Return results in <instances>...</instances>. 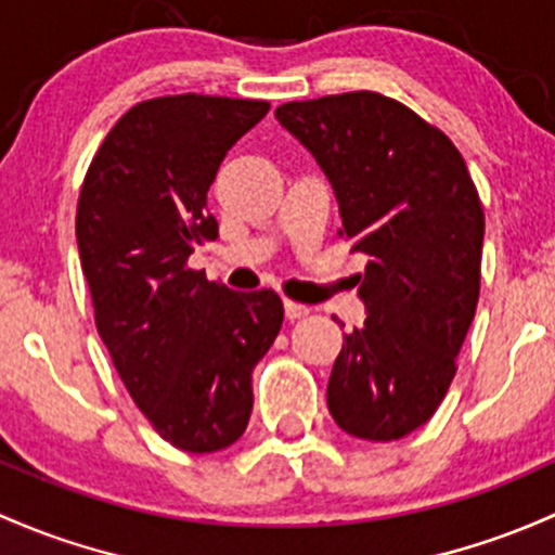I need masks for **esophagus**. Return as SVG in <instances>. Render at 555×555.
<instances>
[{
  "instance_id": "1",
  "label": "esophagus",
  "mask_w": 555,
  "mask_h": 555,
  "mask_svg": "<svg viewBox=\"0 0 555 555\" xmlns=\"http://www.w3.org/2000/svg\"><path fill=\"white\" fill-rule=\"evenodd\" d=\"M284 313H287L289 322H295V319H302L311 313V308L302 306V302H293V300H284Z\"/></svg>"
}]
</instances>
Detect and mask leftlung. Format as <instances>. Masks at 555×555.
I'll list each match as a JSON object with an SVG mask.
<instances>
[{
	"instance_id": "left-lung-1",
	"label": "left lung",
	"mask_w": 555,
	"mask_h": 555,
	"mask_svg": "<svg viewBox=\"0 0 555 555\" xmlns=\"http://www.w3.org/2000/svg\"><path fill=\"white\" fill-rule=\"evenodd\" d=\"M276 119L322 167L340 236L366 255V319L343 337L326 385L330 415L356 439H404L439 410L474 322L478 191L452 140L380 92L284 103Z\"/></svg>"
}]
</instances>
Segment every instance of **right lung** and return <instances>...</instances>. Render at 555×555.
<instances>
[{"mask_svg": "<svg viewBox=\"0 0 555 555\" xmlns=\"http://www.w3.org/2000/svg\"><path fill=\"white\" fill-rule=\"evenodd\" d=\"M266 101L167 95L132 106L98 149L77 207L98 335L156 434L183 452L231 447L253 370L276 340V293H231L189 266L218 238L207 191Z\"/></svg>", "mask_w": 555, "mask_h": 555, "instance_id": "obj_1", "label": "right lung"}]
</instances>
